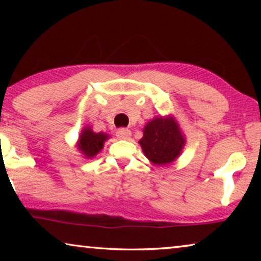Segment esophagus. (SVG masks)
<instances>
[{"instance_id":"obj_1","label":"esophagus","mask_w":261,"mask_h":261,"mask_svg":"<svg viewBox=\"0 0 261 261\" xmlns=\"http://www.w3.org/2000/svg\"><path fill=\"white\" fill-rule=\"evenodd\" d=\"M116 137L118 139H129L131 137V131L129 129H124V127H121L116 132Z\"/></svg>"}]
</instances>
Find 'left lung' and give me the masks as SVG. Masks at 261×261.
<instances>
[{
    "label": "left lung",
    "instance_id": "1",
    "mask_svg": "<svg viewBox=\"0 0 261 261\" xmlns=\"http://www.w3.org/2000/svg\"><path fill=\"white\" fill-rule=\"evenodd\" d=\"M143 132L139 145L152 165H170L178 159L187 144L185 135L171 114L153 117Z\"/></svg>",
    "mask_w": 261,
    "mask_h": 261
}]
</instances>
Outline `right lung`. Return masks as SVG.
I'll list each match as a JSON object with an SVG mask.
<instances>
[{
	"mask_svg": "<svg viewBox=\"0 0 261 261\" xmlns=\"http://www.w3.org/2000/svg\"><path fill=\"white\" fill-rule=\"evenodd\" d=\"M110 138L105 132H94L90 125H85L79 135L76 147L85 159H93L102 151L106 141Z\"/></svg>",
	"mask_w": 261,
	"mask_h": 261,
	"instance_id": "1",
	"label": "right lung"
}]
</instances>
